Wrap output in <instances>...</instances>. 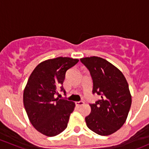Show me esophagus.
Returning <instances> with one entry per match:
<instances>
[{"mask_svg":"<svg viewBox=\"0 0 149 149\" xmlns=\"http://www.w3.org/2000/svg\"><path fill=\"white\" fill-rule=\"evenodd\" d=\"M76 106H78V107H79V106H81V105H82V104H84V102L83 101H79V102H76Z\"/></svg>","mask_w":149,"mask_h":149,"instance_id":"esophagus-1","label":"esophagus"}]
</instances>
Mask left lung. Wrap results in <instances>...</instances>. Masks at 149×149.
Returning <instances> with one entry per match:
<instances>
[{
  "label": "left lung",
  "mask_w": 149,
  "mask_h": 149,
  "mask_svg": "<svg viewBox=\"0 0 149 149\" xmlns=\"http://www.w3.org/2000/svg\"><path fill=\"white\" fill-rule=\"evenodd\" d=\"M89 70L93 82V94L100 98L90 104L91 113L85 118L86 125L100 136L112 134L127 119L131 95L123 73L112 63L100 57L80 59Z\"/></svg>",
  "instance_id": "8db88e82"
}]
</instances>
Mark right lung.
<instances>
[{"label": "right lung", "mask_w": 149, "mask_h": 149, "mask_svg": "<svg viewBox=\"0 0 149 149\" xmlns=\"http://www.w3.org/2000/svg\"><path fill=\"white\" fill-rule=\"evenodd\" d=\"M79 62L66 57L43 61L34 68L24 91L25 110L31 125L37 130L52 137L67 127L73 102L55 98L58 89L63 91L65 73Z\"/></svg>", "instance_id": "obj_1"}]
</instances>
